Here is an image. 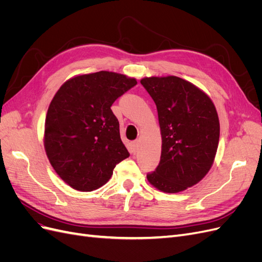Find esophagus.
<instances>
[{"label":"esophagus","instance_id":"1","mask_svg":"<svg viewBox=\"0 0 262 262\" xmlns=\"http://www.w3.org/2000/svg\"><path fill=\"white\" fill-rule=\"evenodd\" d=\"M139 146H140V141L139 140H136L132 142V149H133V153H136L137 150L139 149Z\"/></svg>","mask_w":262,"mask_h":262}]
</instances>
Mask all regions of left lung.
Listing matches in <instances>:
<instances>
[{
    "mask_svg": "<svg viewBox=\"0 0 262 262\" xmlns=\"http://www.w3.org/2000/svg\"><path fill=\"white\" fill-rule=\"evenodd\" d=\"M141 84L153 98L162 133V154L147 180L155 188L176 193L198 184L216 154L220 122L207 94L177 76L145 77Z\"/></svg>",
    "mask_w": 262,
    "mask_h": 262,
    "instance_id": "obj_1",
    "label": "left lung"
}]
</instances>
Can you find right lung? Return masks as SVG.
<instances>
[{
  "label": "right lung",
  "instance_id": "right-lung-1",
  "mask_svg": "<svg viewBox=\"0 0 262 262\" xmlns=\"http://www.w3.org/2000/svg\"><path fill=\"white\" fill-rule=\"evenodd\" d=\"M136 85V78L100 71L71 78L54 95L46 117L45 148L55 172L73 189L104 186L116 165L130 156L110 107Z\"/></svg>",
  "mask_w": 262,
  "mask_h": 262
}]
</instances>
